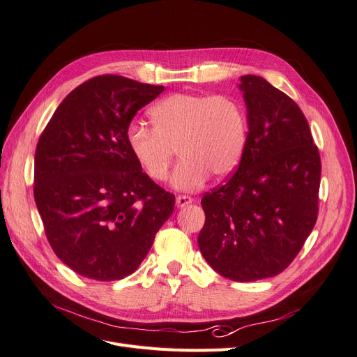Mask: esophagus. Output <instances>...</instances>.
Wrapping results in <instances>:
<instances>
[{"label":"esophagus","instance_id":"34e87169","mask_svg":"<svg viewBox=\"0 0 357 357\" xmlns=\"http://www.w3.org/2000/svg\"><path fill=\"white\" fill-rule=\"evenodd\" d=\"M192 202H193V198L189 197V195H178V197L176 198L177 207H186V205H189V204H192Z\"/></svg>","mask_w":357,"mask_h":357}]
</instances>
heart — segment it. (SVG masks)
I'll use <instances>...</instances> for the list:
<instances>
[{
  "mask_svg": "<svg viewBox=\"0 0 357 357\" xmlns=\"http://www.w3.org/2000/svg\"><path fill=\"white\" fill-rule=\"evenodd\" d=\"M153 128L131 123L126 144L144 174L164 181L176 155L183 158L172 174V186L195 190L213 174L229 176L245 146V116L226 95L172 93L150 110Z\"/></svg>",
  "mask_w": 357,
  "mask_h": 357,
  "instance_id": "obj_1",
  "label": "heart"
}]
</instances>
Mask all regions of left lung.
<instances>
[{
  "label": "left lung",
  "instance_id": "obj_1",
  "mask_svg": "<svg viewBox=\"0 0 357 357\" xmlns=\"http://www.w3.org/2000/svg\"><path fill=\"white\" fill-rule=\"evenodd\" d=\"M248 132L240 165L201 199L198 245L234 282L274 277L291 264L319 214L320 155L298 104L259 75L241 77Z\"/></svg>",
  "mask_w": 357,
  "mask_h": 357
}]
</instances>
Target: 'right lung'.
Instances as JSON below:
<instances>
[{"mask_svg":"<svg viewBox=\"0 0 357 357\" xmlns=\"http://www.w3.org/2000/svg\"><path fill=\"white\" fill-rule=\"evenodd\" d=\"M164 86L104 74L71 91L36 149L34 199L47 241L74 273L121 280L144 261L176 197L149 178L126 129Z\"/></svg>","mask_w":357,"mask_h":357,"instance_id":"right-lung-1","label":"right lung"}]
</instances>
